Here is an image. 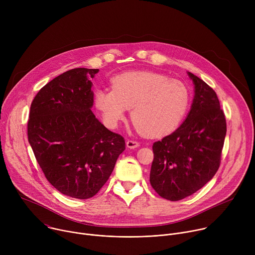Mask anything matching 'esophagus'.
Segmentation results:
<instances>
[{"label":"esophagus","instance_id":"1","mask_svg":"<svg viewBox=\"0 0 255 255\" xmlns=\"http://www.w3.org/2000/svg\"><path fill=\"white\" fill-rule=\"evenodd\" d=\"M126 146H127L128 148H131V149L137 148V147L139 146V142L136 141V140H127Z\"/></svg>","mask_w":255,"mask_h":255}]
</instances>
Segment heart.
I'll use <instances>...</instances> for the list:
<instances>
[{
    "label": "heart",
    "mask_w": 255,
    "mask_h": 255,
    "mask_svg": "<svg viewBox=\"0 0 255 255\" xmlns=\"http://www.w3.org/2000/svg\"><path fill=\"white\" fill-rule=\"evenodd\" d=\"M95 105L104 123L115 128L131 109L136 129L148 137L172 132L186 115L190 94L177 80L154 71H128L112 80V90L98 89Z\"/></svg>",
    "instance_id": "heart-1"
}]
</instances>
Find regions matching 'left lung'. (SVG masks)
Wrapping results in <instances>:
<instances>
[{"label": "left lung", "mask_w": 255, "mask_h": 255, "mask_svg": "<svg viewBox=\"0 0 255 255\" xmlns=\"http://www.w3.org/2000/svg\"><path fill=\"white\" fill-rule=\"evenodd\" d=\"M195 85L192 109L174 132L153 143L150 185L163 199L183 200L215 175L221 162L226 119L215 91L189 72Z\"/></svg>", "instance_id": "8db88e82"}]
</instances>
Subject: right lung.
<instances>
[{
  "label": "right lung",
  "mask_w": 255,
  "mask_h": 255,
  "mask_svg": "<svg viewBox=\"0 0 255 255\" xmlns=\"http://www.w3.org/2000/svg\"><path fill=\"white\" fill-rule=\"evenodd\" d=\"M99 69L63 72L32 101L28 141L49 183L61 194L81 200L94 197L110 177L125 139L94 115L92 82Z\"/></svg>",
  "instance_id": "right-lung-1"
}]
</instances>
